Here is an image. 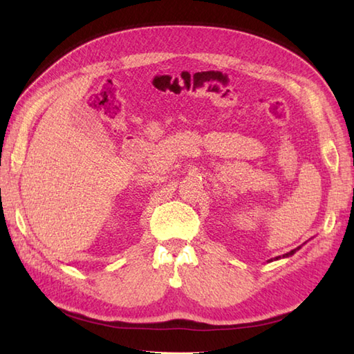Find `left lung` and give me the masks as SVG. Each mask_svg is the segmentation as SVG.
<instances>
[{"label": "left lung", "instance_id": "left-lung-1", "mask_svg": "<svg viewBox=\"0 0 354 354\" xmlns=\"http://www.w3.org/2000/svg\"><path fill=\"white\" fill-rule=\"evenodd\" d=\"M299 248H301V246H298V248H297V250H292V251H290V252H288V254H284V255H283V257H275L274 260H278V259H286V257H290V255H293V254H295V252H297V251L299 250ZM268 261H272V259H270V260H268Z\"/></svg>", "mask_w": 354, "mask_h": 354}]
</instances>
